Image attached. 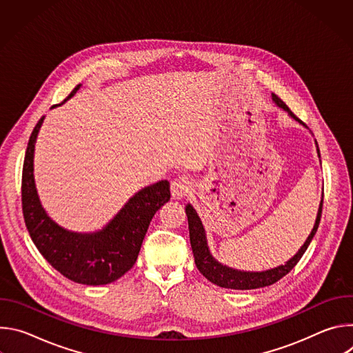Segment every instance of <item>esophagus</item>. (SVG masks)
Returning a JSON list of instances; mask_svg holds the SVG:
<instances>
[{
	"instance_id": "obj_1",
	"label": "esophagus",
	"mask_w": 353,
	"mask_h": 353,
	"mask_svg": "<svg viewBox=\"0 0 353 353\" xmlns=\"http://www.w3.org/2000/svg\"><path fill=\"white\" fill-rule=\"evenodd\" d=\"M170 190H172V195L174 198H183L192 190V181L185 174L177 176L176 179L172 180Z\"/></svg>"
}]
</instances>
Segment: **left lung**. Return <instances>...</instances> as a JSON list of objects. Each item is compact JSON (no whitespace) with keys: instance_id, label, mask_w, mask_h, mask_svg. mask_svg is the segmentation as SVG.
<instances>
[{"instance_id":"left-lung-1","label":"left lung","mask_w":353,"mask_h":353,"mask_svg":"<svg viewBox=\"0 0 353 353\" xmlns=\"http://www.w3.org/2000/svg\"><path fill=\"white\" fill-rule=\"evenodd\" d=\"M272 99L275 100V103L279 108L286 110L294 120H297L299 123L303 124V121H301L299 117H296L290 112V109L285 105L282 99H279L276 94H272ZM321 212H323V199H321L319 215H317V219H316V225H314L310 236L307 237L306 243L301 245V248L299 250V253L293 259H290L285 265H281L278 268L264 271V272H241V271H236V270H232V268H228V267L219 264L210 254L203 223H201V219L198 218L194 208L191 205H187L185 207V214H187V219H188L190 243H191V248H192V253H194L195 265H196L198 271L203 274L210 282H212V283H215L221 288L247 290V289H257V288L270 286V285L278 282L286 274H289L293 270V267L300 261L301 256L305 254V251L307 250L312 239L314 237V234L319 229V223H320V219H321Z\"/></svg>"}]
</instances>
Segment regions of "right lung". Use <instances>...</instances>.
Masks as SVG:
<instances>
[{"label": "right lung", "instance_id": "add662e5", "mask_svg": "<svg viewBox=\"0 0 353 353\" xmlns=\"http://www.w3.org/2000/svg\"><path fill=\"white\" fill-rule=\"evenodd\" d=\"M43 120L30 134L22 170V212L30 239L48 264L65 278L93 286L114 282L135 264L152 216L170 198L169 181L162 180L138 191L100 232H67L47 216L34 187L33 152Z\"/></svg>", "mask_w": 353, "mask_h": 353}]
</instances>
